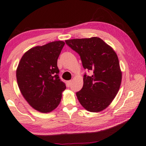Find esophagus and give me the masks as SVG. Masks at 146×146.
<instances>
[{
    "instance_id": "34e87169",
    "label": "esophagus",
    "mask_w": 146,
    "mask_h": 146,
    "mask_svg": "<svg viewBox=\"0 0 146 146\" xmlns=\"http://www.w3.org/2000/svg\"><path fill=\"white\" fill-rule=\"evenodd\" d=\"M71 84H72V80H69V81L67 82V86H68V87L70 86Z\"/></svg>"
}]
</instances>
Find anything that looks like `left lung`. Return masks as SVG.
<instances>
[{"mask_svg": "<svg viewBox=\"0 0 146 146\" xmlns=\"http://www.w3.org/2000/svg\"><path fill=\"white\" fill-rule=\"evenodd\" d=\"M69 47L77 52L85 69L82 88L76 93L78 100L89 112L102 111L112 103L119 91L121 71L119 60L113 48L98 37L66 40Z\"/></svg>", "mask_w": 146, "mask_h": 146, "instance_id": "8db88e82", "label": "left lung"}]
</instances>
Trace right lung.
<instances>
[{"label":"right lung","instance_id":"right-lung-1","mask_svg":"<svg viewBox=\"0 0 146 146\" xmlns=\"http://www.w3.org/2000/svg\"><path fill=\"white\" fill-rule=\"evenodd\" d=\"M65 43L56 41L28 50L21 59L16 77L21 92L30 105L50 112L60 103L66 84L59 77L57 60Z\"/></svg>","mask_w":146,"mask_h":146}]
</instances>
